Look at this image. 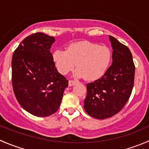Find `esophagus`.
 Wrapping results in <instances>:
<instances>
[{
  "label": "esophagus",
  "instance_id": "obj_1",
  "mask_svg": "<svg viewBox=\"0 0 149 149\" xmlns=\"http://www.w3.org/2000/svg\"><path fill=\"white\" fill-rule=\"evenodd\" d=\"M76 82H77V81H76V80H69L68 84H69V86H71L74 85V84H76Z\"/></svg>",
  "mask_w": 149,
  "mask_h": 149
}]
</instances>
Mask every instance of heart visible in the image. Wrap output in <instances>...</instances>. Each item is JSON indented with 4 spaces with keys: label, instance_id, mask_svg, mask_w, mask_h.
<instances>
[{
    "label": "heart",
    "instance_id": "1",
    "mask_svg": "<svg viewBox=\"0 0 149 149\" xmlns=\"http://www.w3.org/2000/svg\"><path fill=\"white\" fill-rule=\"evenodd\" d=\"M52 60L58 71L65 75L75 66L74 74L92 81L103 76L110 65L112 53L105 46H100L88 41L77 42L68 46L66 50L56 49L52 52Z\"/></svg>",
    "mask_w": 149,
    "mask_h": 149
}]
</instances>
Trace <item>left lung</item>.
Here are the masks:
<instances>
[{
  "mask_svg": "<svg viewBox=\"0 0 149 149\" xmlns=\"http://www.w3.org/2000/svg\"><path fill=\"white\" fill-rule=\"evenodd\" d=\"M109 40L113 49L112 64L100 79L86 84L84 109L97 119L118 113L128 101L134 84L136 68L131 52L115 37L109 36Z\"/></svg>",
  "mask_w": 149,
  "mask_h": 149,
  "instance_id": "1",
  "label": "left lung"
}]
</instances>
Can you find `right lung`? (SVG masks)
<instances>
[{
    "instance_id": "obj_1",
    "label": "right lung",
    "mask_w": 149,
    "mask_h": 149,
    "mask_svg": "<svg viewBox=\"0 0 149 149\" xmlns=\"http://www.w3.org/2000/svg\"><path fill=\"white\" fill-rule=\"evenodd\" d=\"M55 42L53 37L34 33L23 40L12 57L13 92L21 106L35 116L56 112L68 86L52 60L50 47Z\"/></svg>"
}]
</instances>
